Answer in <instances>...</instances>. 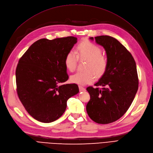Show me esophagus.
Returning <instances> with one entry per match:
<instances>
[{
	"label": "esophagus",
	"instance_id": "esophagus-1",
	"mask_svg": "<svg viewBox=\"0 0 153 153\" xmlns=\"http://www.w3.org/2000/svg\"><path fill=\"white\" fill-rule=\"evenodd\" d=\"M79 90H80V91H85V89L84 87H83L82 86L79 85Z\"/></svg>",
	"mask_w": 153,
	"mask_h": 153
}]
</instances>
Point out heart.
Instances as JSON below:
<instances>
[{
  "label": "heart",
  "instance_id": "heart-1",
  "mask_svg": "<svg viewBox=\"0 0 153 153\" xmlns=\"http://www.w3.org/2000/svg\"><path fill=\"white\" fill-rule=\"evenodd\" d=\"M78 59L87 61L85 71L76 72L70 77L72 83L79 85H86L92 82L95 79V75L100 76L103 75L107 68V59L101 55V50L89 41H84L77 45L75 52L71 50L68 52L64 64L68 71L73 72L76 68Z\"/></svg>",
  "mask_w": 153,
  "mask_h": 153
}]
</instances>
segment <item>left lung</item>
I'll return each instance as SVG.
<instances>
[{"instance_id":"8db88e82","label":"left lung","mask_w":153,"mask_h":153,"mask_svg":"<svg viewBox=\"0 0 153 153\" xmlns=\"http://www.w3.org/2000/svg\"><path fill=\"white\" fill-rule=\"evenodd\" d=\"M89 39H94L104 48L108 64L102 76L94 84L96 87L87 88L91 99L86 110L92 121L109 124L121 118L135 98L138 87L136 63L130 52L112 37L100 36Z\"/></svg>"}]
</instances>
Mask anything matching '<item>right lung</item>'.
Segmentation results:
<instances>
[{"instance_id":"add662e5","label":"right lung","mask_w":153,"mask_h":153,"mask_svg":"<svg viewBox=\"0 0 153 153\" xmlns=\"http://www.w3.org/2000/svg\"><path fill=\"white\" fill-rule=\"evenodd\" d=\"M77 42L75 37L41 39L23 55L16 69L17 93L25 110L38 121L49 123L61 117L67 101L79 92L68 80L64 59Z\"/></svg>"}]
</instances>
